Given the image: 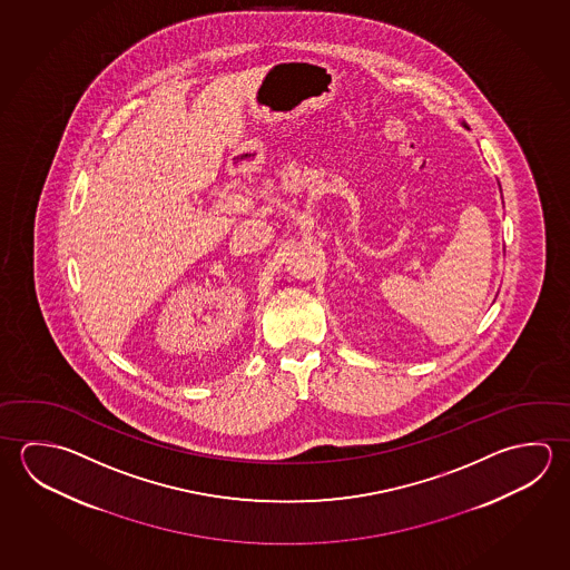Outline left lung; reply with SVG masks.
Returning <instances> with one entry per match:
<instances>
[{"mask_svg":"<svg viewBox=\"0 0 570 570\" xmlns=\"http://www.w3.org/2000/svg\"><path fill=\"white\" fill-rule=\"evenodd\" d=\"M464 128H469V126H466V124H464Z\"/></svg>","mask_w":570,"mask_h":570,"instance_id":"8db88e82","label":"left lung"}]
</instances>
